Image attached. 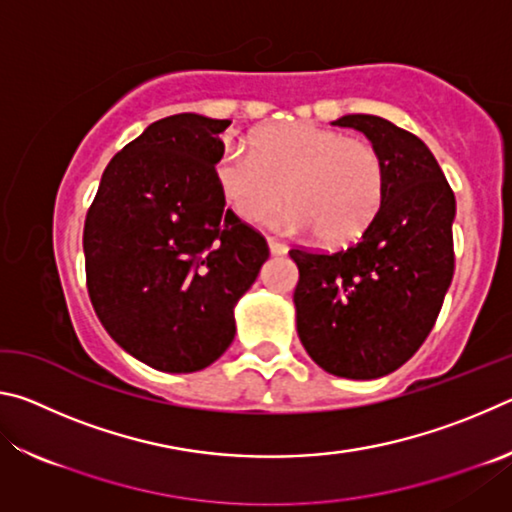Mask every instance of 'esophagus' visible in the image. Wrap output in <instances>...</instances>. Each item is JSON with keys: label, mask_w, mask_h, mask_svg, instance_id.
Returning <instances> with one entry per match:
<instances>
[{"label": "esophagus", "mask_w": 512, "mask_h": 512, "mask_svg": "<svg viewBox=\"0 0 512 512\" xmlns=\"http://www.w3.org/2000/svg\"><path fill=\"white\" fill-rule=\"evenodd\" d=\"M268 248H271L273 255H284V253H287V250H289V246L284 244V241L273 239V237H268Z\"/></svg>", "instance_id": "esophagus-1"}]
</instances>
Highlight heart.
Segmentation results:
<instances>
[{"mask_svg": "<svg viewBox=\"0 0 512 512\" xmlns=\"http://www.w3.org/2000/svg\"><path fill=\"white\" fill-rule=\"evenodd\" d=\"M225 201L248 223L277 216L289 232H316L325 246H348L366 235L381 212L388 173L370 142L314 124L259 131L253 149H228L216 162Z\"/></svg>", "mask_w": 512, "mask_h": 512, "instance_id": "obj_1", "label": "heart"}]
</instances>
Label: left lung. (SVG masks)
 I'll return each mask as SVG.
<instances>
[{"mask_svg": "<svg viewBox=\"0 0 512 512\" xmlns=\"http://www.w3.org/2000/svg\"><path fill=\"white\" fill-rule=\"evenodd\" d=\"M381 153L386 198L357 244L318 253L291 248L298 336L336 377L377 379L409 361L427 339L454 275L456 198L420 137L375 115H345Z\"/></svg>", "mask_w": 512, "mask_h": 512, "instance_id": "obj_1", "label": "left lung"}]
</instances>
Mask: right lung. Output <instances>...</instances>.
<instances>
[{
    "instance_id": "right-lung-1",
    "label": "right lung",
    "mask_w": 512,
    "mask_h": 512,
    "mask_svg": "<svg viewBox=\"0 0 512 512\" xmlns=\"http://www.w3.org/2000/svg\"><path fill=\"white\" fill-rule=\"evenodd\" d=\"M230 119L194 112L146 128L108 162L85 216L92 307L119 348L162 372H196L235 339V305L268 244L216 180Z\"/></svg>"
}]
</instances>
